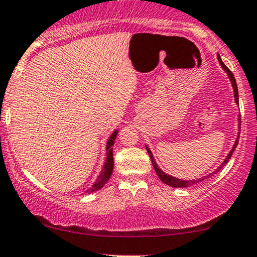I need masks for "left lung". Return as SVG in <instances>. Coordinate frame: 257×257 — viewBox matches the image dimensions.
I'll return each instance as SVG.
<instances>
[{
    "label": "left lung",
    "instance_id": "left-lung-1",
    "mask_svg": "<svg viewBox=\"0 0 257 257\" xmlns=\"http://www.w3.org/2000/svg\"><path fill=\"white\" fill-rule=\"evenodd\" d=\"M218 60H219L220 65H221V67L224 68V71L226 72V73H227L228 78H230V80H231V84H232V86H233V92H234V101H236V103H238V87H237L236 79H234V77H233V74H232V72H231L230 69H228L227 67H226V65H225V63L222 62L221 57H220L219 54H218ZM238 121H239V125H240V115H239V117H238ZM238 140H239V135H238L237 140H236V142H234V144H233V147H232L231 152L228 153V155H227V156H226V159L224 160V162H222V164L219 166V167H218V170H216V171H214L213 173L208 174L207 177H203V178H201V179H197V180H195V179H194V180H182V179H178V178H176V177H172V176H170V174H166L165 172L160 170V168H159V166L156 165L155 160H154V156H153L152 152H150V149H149V148H148V147H146V148H147V150H148V154H149L150 159H152V162H153V166H154V170H155L156 174H158V177L160 178V179H161V182H164V183L166 184V185L173 186V188H188V186L195 185V184H197V183L202 182V180H204V179H206V178H209L210 176H213V174H215L216 172H219V170H221V168L224 167V166H225L226 164H227V161H228V160H230V158H231V156H232V153L234 152V149H236V147L238 146Z\"/></svg>",
    "mask_w": 257,
    "mask_h": 257
}]
</instances>
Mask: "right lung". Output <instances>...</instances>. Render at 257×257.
Returning <instances> with one entry per match:
<instances>
[{
	"instance_id": "1",
	"label": "right lung",
	"mask_w": 257,
	"mask_h": 257,
	"mask_svg": "<svg viewBox=\"0 0 257 257\" xmlns=\"http://www.w3.org/2000/svg\"><path fill=\"white\" fill-rule=\"evenodd\" d=\"M117 135V130L111 134V136L108 138L107 142V147H105V150H107V158H105L103 168H102L101 173L96 179V182L93 183V185L90 189L86 190V194H91V192L97 191V190L102 189L104 186V184L109 180V178L113 173V167H114V161H113V146H114V142H115Z\"/></svg>"
}]
</instances>
